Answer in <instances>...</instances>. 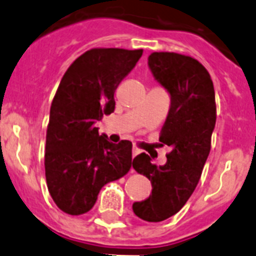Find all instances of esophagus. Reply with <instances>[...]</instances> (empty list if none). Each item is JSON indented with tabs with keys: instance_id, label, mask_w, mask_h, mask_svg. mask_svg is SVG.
Masks as SVG:
<instances>
[{
	"instance_id": "1",
	"label": "esophagus",
	"mask_w": 256,
	"mask_h": 256,
	"mask_svg": "<svg viewBox=\"0 0 256 256\" xmlns=\"http://www.w3.org/2000/svg\"><path fill=\"white\" fill-rule=\"evenodd\" d=\"M138 154H140V149H138V148H132V158H135Z\"/></svg>"
}]
</instances>
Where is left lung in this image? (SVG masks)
<instances>
[{
    "label": "left lung",
    "mask_w": 256,
    "mask_h": 256,
    "mask_svg": "<svg viewBox=\"0 0 256 256\" xmlns=\"http://www.w3.org/2000/svg\"><path fill=\"white\" fill-rule=\"evenodd\" d=\"M148 66L155 80L170 96V108L159 142L172 148L164 166H155L148 154L132 166L152 182V194L132 204L134 214L148 222H160L186 204L198 184L211 150L216 124L214 90L210 73L190 56L152 52Z\"/></svg>",
    "instance_id": "8db88e82"
}]
</instances>
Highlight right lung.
<instances>
[{
    "label": "right lung",
    "mask_w": 256,
    "mask_h": 256,
    "mask_svg": "<svg viewBox=\"0 0 256 256\" xmlns=\"http://www.w3.org/2000/svg\"><path fill=\"white\" fill-rule=\"evenodd\" d=\"M142 56V49H90L62 78L50 107L45 176L50 196L66 214L88 212L104 184L130 170L131 142L114 144L94 124L114 111V90Z\"/></svg>",
    "instance_id": "obj_1"
}]
</instances>
